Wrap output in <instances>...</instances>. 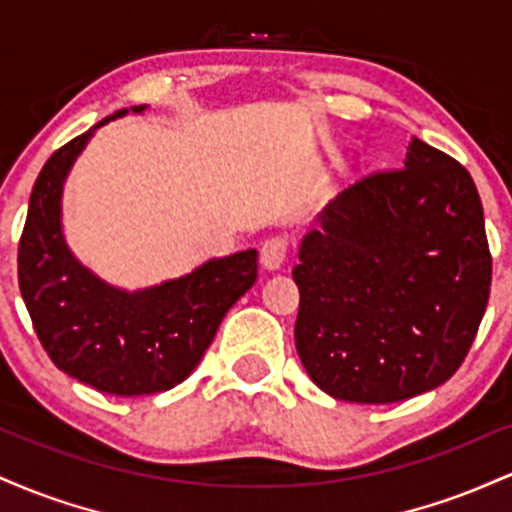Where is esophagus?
I'll return each instance as SVG.
<instances>
[{
    "instance_id": "obj_1",
    "label": "esophagus",
    "mask_w": 512,
    "mask_h": 512,
    "mask_svg": "<svg viewBox=\"0 0 512 512\" xmlns=\"http://www.w3.org/2000/svg\"><path fill=\"white\" fill-rule=\"evenodd\" d=\"M291 240L289 236H269L260 248V260L267 269H279L289 255Z\"/></svg>"
}]
</instances>
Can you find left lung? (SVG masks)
Returning a JSON list of instances; mask_svg holds the SVG:
<instances>
[{
  "label": "left lung",
  "mask_w": 512,
  "mask_h": 512,
  "mask_svg": "<svg viewBox=\"0 0 512 512\" xmlns=\"http://www.w3.org/2000/svg\"><path fill=\"white\" fill-rule=\"evenodd\" d=\"M298 260V356L344 402H402L443 385L489 303L477 185L421 139L404 168L363 175L330 202Z\"/></svg>",
  "instance_id": "obj_1"
}]
</instances>
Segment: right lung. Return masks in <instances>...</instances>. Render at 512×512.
<instances>
[{"label":"right lung","mask_w":512,"mask_h":512,"mask_svg":"<svg viewBox=\"0 0 512 512\" xmlns=\"http://www.w3.org/2000/svg\"><path fill=\"white\" fill-rule=\"evenodd\" d=\"M93 129L57 149L35 180L19 240V289L40 344L64 373L117 397L166 392L195 370L223 315L255 284L257 250L137 293L96 279L67 250L60 226L62 182Z\"/></svg>","instance_id":"obj_1"}]
</instances>
